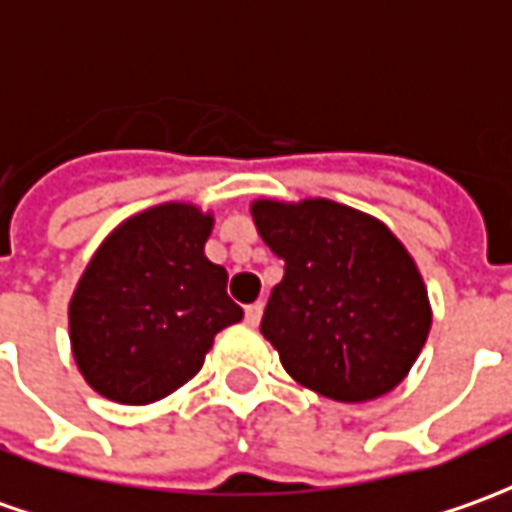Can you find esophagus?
Masks as SVG:
<instances>
[{
	"label": "esophagus",
	"mask_w": 512,
	"mask_h": 512,
	"mask_svg": "<svg viewBox=\"0 0 512 512\" xmlns=\"http://www.w3.org/2000/svg\"><path fill=\"white\" fill-rule=\"evenodd\" d=\"M260 316H263V302L257 300L252 302V305H246V322L255 328V325H260Z\"/></svg>",
	"instance_id": "obj_1"
}]
</instances>
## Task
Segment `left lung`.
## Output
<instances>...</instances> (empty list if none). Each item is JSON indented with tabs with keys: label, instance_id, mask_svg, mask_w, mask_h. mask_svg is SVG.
Instances as JSON below:
<instances>
[{
	"label": "left lung",
	"instance_id": "left-lung-1",
	"mask_svg": "<svg viewBox=\"0 0 512 512\" xmlns=\"http://www.w3.org/2000/svg\"><path fill=\"white\" fill-rule=\"evenodd\" d=\"M252 218L285 260L260 322L285 373L342 403L398 387L429 339L431 305L387 224L328 198H257Z\"/></svg>",
	"mask_w": 512,
	"mask_h": 512
}]
</instances>
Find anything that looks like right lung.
Listing matches in <instances>:
<instances>
[{
    "label": "right lung",
    "instance_id": "1",
    "mask_svg": "<svg viewBox=\"0 0 512 512\" xmlns=\"http://www.w3.org/2000/svg\"><path fill=\"white\" fill-rule=\"evenodd\" d=\"M212 215L168 201L100 243L69 300V342L86 384L145 406L201 370L218 330L241 322L227 269L204 255Z\"/></svg>",
    "mask_w": 512,
    "mask_h": 512
}]
</instances>
